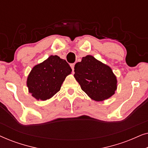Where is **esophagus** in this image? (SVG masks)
Listing matches in <instances>:
<instances>
[{
  "instance_id": "esophagus-1",
  "label": "esophagus",
  "mask_w": 148,
  "mask_h": 148,
  "mask_svg": "<svg viewBox=\"0 0 148 148\" xmlns=\"http://www.w3.org/2000/svg\"><path fill=\"white\" fill-rule=\"evenodd\" d=\"M70 66H71V69H72L73 71V70H74V66H75V63H71V64H70Z\"/></svg>"
}]
</instances>
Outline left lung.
Masks as SVG:
<instances>
[{
  "instance_id": "8db88e82",
  "label": "left lung",
  "mask_w": 148,
  "mask_h": 148,
  "mask_svg": "<svg viewBox=\"0 0 148 148\" xmlns=\"http://www.w3.org/2000/svg\"><path fill=\"white\" fill-rule=\"evenodd\" d=\"M74 77L82 90L95 101L110 98L117 88L116 76L110 66L88 55L75 65Z\"/></svg>"
}]
</instances>
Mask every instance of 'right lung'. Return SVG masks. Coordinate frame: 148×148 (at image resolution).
I'll return each instance as SVG.
<instances>
[{
    "mask_svg": "<svg viewBox=\"0 0 148 148\" xmlns=\"http://www.w3.org/2000/svg\"><path fill=\"white\" fill-rule=\"evenodd\" d=\"M71 71L65 60L51 55L32 69L27 80L29 92L38 100L50 99L60 90L66 77Z\"/></svg>",
    "mask_w": 148,
    "mask_h": 148,
    "instance_id": "right-lung-1",
    "label": "right lung"
}]
</instances>
